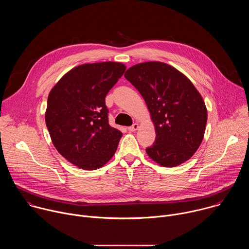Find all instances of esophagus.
Returning <instances> with one entry per match:
<instances>
[{
	"instance_id": "esophagus-1",
	"label": "esophagus",
	"mask_w": 249,
	"mask_h": 249,
	"mask_svg": "<svg viewBox=\"0 0 249 249\" xmlns=\"http://www.w3.org/2000/svg\"><path fill=\"white\" fill-rule=\"evenodd\" d=\"M138 128H139V125H138L137 123H134L132 126H130V127L128 128V130H129L130 132H135Z\"/></svg>"
}]
</instances>
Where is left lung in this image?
I'll return each instance as SVG.
<instances>
[{
	"label": "left lung",
	"instance_id": "1",
	"mask_svg": "<svg viewBox=\"0 0 249 249\" xmlns=\"http://www.w3.org/2000/svg\"><path fill=\"white\" fill-rule=\"evenodd\" d=\"M124 77L145 99L156 128L155 143L146 149L148 156L167 167L188 160L202 143L208 116L190 80L161 62L137 64Z\"/></svg>",
	"mask_w": 249,
	"mask_h": 249
}]
</instances>
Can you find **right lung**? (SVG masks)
Here are the masks:
<instances>
[{
    "mask_svg": "<svg viewBox=\"0 0 249 249\" xmlns=\"http://www.w3.org/2000/svg\"><path fill=\"white\" fill-rule=\"evenodd\" d=\"M125 70L117 62L75 67L48 95L45 122L52 143L66 160L82 169L101 167L117 150L122 133L108 123L105 96Z\"/></svg>",
    "mask_w": 249,
    "mask_h": 249,
    "instance_id": "1",
    "label": "right lung"
}]
</instances>
